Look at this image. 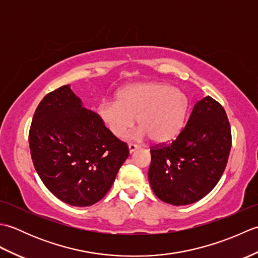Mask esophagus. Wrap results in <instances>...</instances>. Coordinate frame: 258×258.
<instances>
[{
    "instance_id": "34e87169",
    "label": "esophagus",
    "mask_w": 258,
    "mask_h": 258,
    "mask_svg": "<svg viewBox=\"0 0 258 258\" xmlns=\"http://www.w3.org/2000/svg\"><path fill=\"white\" fill-rule=\"evenodd\" d=\"M139 149H140V146L136 145V144H130V145H128V151H130V153H133V152H135L136 150H139Z\"/></svg>"
}]
</instances>
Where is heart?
I'll use <instances>...</instances> for the list:
<instances>
[{
	"instance_id": "obj_1",
	"label": "heart",
	"mask_w": 258,
	"mask_h": 258,
	"mask_svg": "<svg viewBox=\"0 0 258 258\" xmlns=\"http://www.w3.org/2000/svg\"><path fill=\"white\" fill-rule=\"evenodd\" d=\"M188 98L183 91L165 83H139L123 87L115 102H104L98 116L113 135H127L139 118L140 136H151L156 143H167L182 132L188 112Z\"/></svg>"
}]
</instances>
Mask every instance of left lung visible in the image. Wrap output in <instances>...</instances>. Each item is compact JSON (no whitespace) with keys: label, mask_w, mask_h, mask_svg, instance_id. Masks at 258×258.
<instances>
[{"label":"left lung","mask_w":258,"mask_h":258,"mask_svg":"<svg viewBox=\"0 0 258 258\" xmlns=\"http://www.w3.org/2000/svg\"><path fill=\"white\" fill-rule=\"evenodd\" d=\"M231 147L225 109L211 96L202 98L172 143L152 147L149 180L153 191L175 206L200 201L222 177Z\"/></svg>","instance_id":"obj_1"}]
</instances>
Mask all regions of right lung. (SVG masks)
Segmentation results:
<instances>
[{"label": "right lung", "mask_w": 258, "mask_h": 258, "mask_svg": "<svg viewBox=\"0 0 258 258\" xmlns=\"http://www.w3.org/2000/svg\"><path fill=\"white\" fill-rule=\"evenodd\" d=\"M29 143L42 182L58 200L91 206L106 195L128 147L83 106L70 85L48 93L32 119Z\"/></svg>", "instance_id": "1"}]
</instances>
